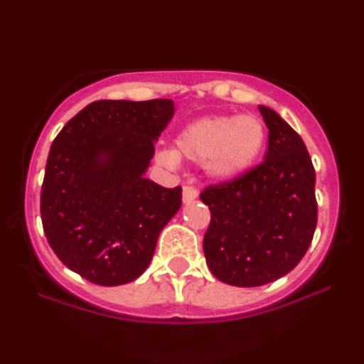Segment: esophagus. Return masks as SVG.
<instances>
[{
    "label": "esophagus",
    "instance_id": "obj_1",
    "mask_svg": "<svg viewBox=\"0 0 364 364\" xmlns=\"http://www.w3.org/2000/svg\"><path fill=\"white\" fill-rule=\"evenodd\" d=\"M197 196H198V192H197L196 187H192V186H186V187H183L182 198H183V202H186V203H191V202L196 200Z\"/></svg>",
    "mask_w": 364,
    "mask_h": 364
}]
</instances>
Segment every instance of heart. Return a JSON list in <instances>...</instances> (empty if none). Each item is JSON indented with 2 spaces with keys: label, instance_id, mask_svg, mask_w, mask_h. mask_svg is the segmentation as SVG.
Wrapping results in <instances>:
<instances>
[{
  "label": "heart",
  "instance_id": "obj_1",
  "mask_svg": "<svg viewBox=\"0 0 364 364\" xmlns=\"http://www.w3.org/2000/svg\"><path fill=\"white\" fill-rule=\"evenodd\" d=\"M265 127L252 114L208 116L187 124L176 137V149L157 152V161L167 167L181 159L203 162L205 172L218 181L235 178L247 172L260 156Z\"/></svg>",
  "mask_w": 364,
  "mask_h": 364
}]
</instances>
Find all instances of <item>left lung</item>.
Masks as SVG:
<instances>
[{"label": "left lung", "mask_w": 364, "mask_h": 364, "mask_svg": "<svg viewBox=\"0 0 364 364\" xmlns=\"http://www.w3.org/2000/svg\"><path fill=\"white\" fill-rule=\"evenodd\" d=\"M258 109L268 127L265 161L200 193L210 210L207 265L233 287H262L291 272L318 220L315 167L305 142L273 109Z\"/></svg>", "instance_id": "left-lung-1"}]
</instances>
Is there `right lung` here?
<instances>
[{"mask_svg":"<svg viewBox=\"0 0 364 364\" xmlns=\"http://www.w3.org/2000/svg\"><path fill=\"white\" fill-rule=\"evenodd\" d=\"M173 101H96L53 141L41 188L49 245L69 270L102 287L146 272L162 228L182 205V187L144 173Z\"/></svg>","mask_w":364,"mask_h":364,"instance_id":"right-lung-1","label":"right lung"}]
</instances>
